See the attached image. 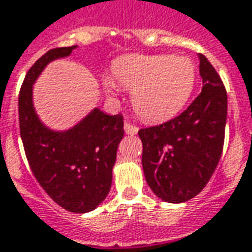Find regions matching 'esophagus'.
<instances>
[{"mask_svg":"<svg viewBox=\"0 0 252 252\" xmlns=\"http://www.w3.org/2000/svg\"><path fill=\"white\" fill-rule=\"evenodd\" d=\"M138 126H133V124H131V123H128V121H126L124 123V131H126L128 135H135V133H138Z\"/></svg>","mask_w":252,"mask_h":252,"instance_id":"1","label":"esophagus"}]
</instances>
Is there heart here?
<instances>
[{"instance_id": "1", "label": "heart", "mask_w": 252, "mask_h": 252, "mask_svg": "<svg viewBox=\"0 0 252 252\" xmlns=\"http://www.w3.org/2000/svg\"><path fill=\"white\" fill-rule=\"evenodd\" d=\"M196 83V70L188 58L171 55H128L113 64V80L104 87L114 92L117 85L132 91L135 112L146 121H164L182 110Z\"/></svg>"}]
</instances>
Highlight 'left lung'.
Instances as JSON below:
<instances>
[{"label": "left lung", "mask_w": 252, "mask_h": 252, "mask_svg": "<svg viewBox=\"0 0 252 252\" xmlns=\"http://www.w3.org/2000/svg\"><path fill=\"white\" fill-rule=\"evenodd\" d=\"M203 90L178 117L139 129L142 167L157 197L184 203L197 196L220 162L227 116V95L220 77L198 54Z\"/></svg>", "instance_id": "left-lung-1"}]
</instances>
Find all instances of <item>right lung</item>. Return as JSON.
Masks as SVG:
<instances>
[{"label": "right lung", "mask_w": 252, "mask_h": 252, "mask_svg": "<svg viewBox=\"0 0 252 252\" xmlns=\"http://www.w3.org/2000/svg\"><path fill=\"white\" fill-rule=\"evenodd\" d=\"M76 48L49 49L27 71L19 94V126L27 161L41 188L62 208L84 214L95 210L110 191L124 136L123 116L94 109L73 128L54 131L41 123L32 104V84L41 71Z\"/></svg>", "instance_id": "obj_1"}]
</instances>
